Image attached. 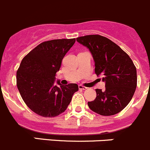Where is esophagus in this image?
<instances>
[{
	"label": "esophagus",
	"instance_id": "34e87169",
	"mask_svg": "<svg viewBox=\"0 0 150 150\" xmlns=\"http://www.w3.org/2000/svg\"><path fill=\"white\" fill-rule=\"evenodd\" d=\"M87 88H88L82 86V85H79V89H80V90H86Z\"/></svg>",
	"mask_w": 150,
	"mask_h": 150
}]
</instances>
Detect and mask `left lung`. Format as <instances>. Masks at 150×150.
Instances as JSON below:
<instances>
[{
  "label": "left lung",
  "instance_id": "8db88e82",
  "mask_svg": "<svg viewBox=\"0 0 150 150\" xmlns=\"http://www.w3.org/2000/svg\"><path fill=\"white\" fill-rule=\"evenodd\" d=\"M89 49L95 62V73L102 76L105 90L96 89V97L88 102L91 110L102 115L122 111L132 99L137 85L135 66L127 54L108 38L86 35L76 38Z\"/></svg>",
  "mask_w": 150,
  "mask_h": 150
}]
</instances>
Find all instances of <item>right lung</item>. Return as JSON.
Segmentation results:
<instances>
[{
    "label": "right lung",
    "instance_id": "right-lung-1",
    "mask_svg": "<svg viewBox=\"0 0 150 150\" xmlns=\"http://www.w3.org/2000/svg\"><path fill=\"white\" fill-rule=\"evenodd\" d=\"M75 42V39L43 42L23 59L17 71V86L24 102L38 115H59L79 90L76 84L62 85L59 80L54 84L62 59Z\"/></svg>",
    "mask_w": 150,
    "mask_h": 150
}]
</instances>
